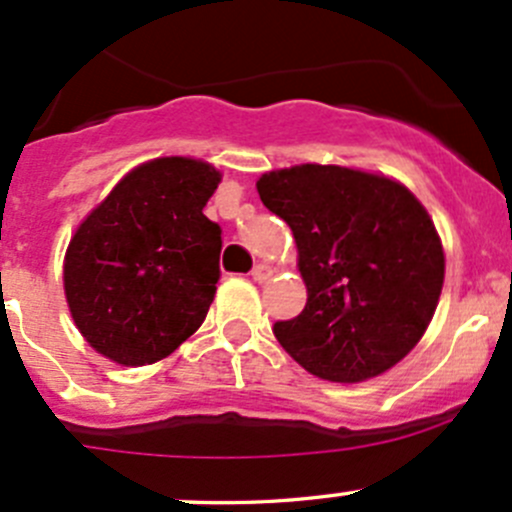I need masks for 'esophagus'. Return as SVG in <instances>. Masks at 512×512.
I'll return each mask as SVG.
<instances>
[{
  "label": "esophagus",
  "instance_id": "34e87169",
  "mask_svg": "<svg viewBox=\"0 0 512 512\" xmlns=\"http://www.w3.org/2000/svg\"><path fill=\"white\" fill-rule=\"evenodd\" d=\"M271 276H273V268L266 266V263H258V266H254V271H251V278H254L256 283L268 281Z\"/></svg>",
  "mask_w": 512,
  "mask_h": 512
}]
</instances>
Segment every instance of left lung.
<instances>
[{"label": "left lung", "instance_id": "8db88e82", "mask_svg": "<svg viewBox=\"0 0 512 512\" xmlns=\"http://www.w3.org/2000/svg\"><path fill=\"white\" fill-rule=\"evenodd\" d=\"M291 226L308 303L273 325L303 370L365 382L392 370L429 328L446 258L424 204L397 179L340 165H295L256 182Z\"/></svg>", "mask_w": 512, "mask_h": 512}]
</instances>
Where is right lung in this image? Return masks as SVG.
<instances>
[{
  "label": "right lung",
  "mask_w": 512,
  "mask_h": 512,
  "mask_svg": "<svg viewBox=\"0 0 512 512\" xmlns=\"http://www.w3.org/2000/svg\"><path fill=\"white\" fill-rule=\"evenodd\" d=\"M219 182L209 162L157 157L130 170L78 224L63 291L93 350L142 367L197 333L219 281L221 229L202 212Z\"/></svg>",
  "instance_id": "1"
}]
</instances>
